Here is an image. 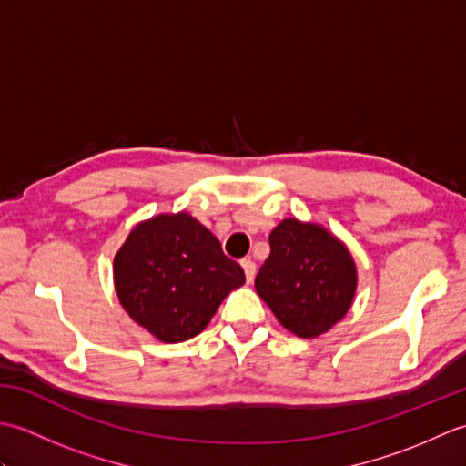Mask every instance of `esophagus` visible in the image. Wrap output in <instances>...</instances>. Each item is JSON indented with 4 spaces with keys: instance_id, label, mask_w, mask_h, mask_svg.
Segmentation results:
<instances>
[{
    "instance_id": "obj_1",
    "label": "esophagus",
    "mask_w": 466,
    "mask_h": 466,
    "mask_svg": "<svg viewBox=\"0 0 466 466\" xmlns=\"http://www.w3.org/2000/svg\"><path fill=\"white\" fill-rule=\"evenodd\" d=\"M242 268L246 274V282L250 284L254 280V274H256V264L250 258H246V260H242Z\"/></svg>"
}]
</instances>
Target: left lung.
Returning a JSON list of instances; mask_svg holds the SVG:
<instances>
[{
    "label": "left lung",
    "instance_id": "8db88e82",
    "mask_svg": "<svg viewBox=\"0 0 466 466\" xmlns=\"http://www.w3.org/2000/svg\"><path fill=\"white\" fill-rule=\"evenodd\" d=\"M268 240L256 292L300 339L329 332L350 310L359 284L350 250L324 226L299 218H284Z\"/></svg>",
    "mask_w": 466,
    "mask_h": 466
}]
</instances>
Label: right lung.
Listing matches in <instances>:
<instances>
[{"mask_svg":"<svg viewBox=\"0 0 466 466\" xmlns=\"http://www.w3.org/2000/svg\"><path fill=\"white\" fill-rule=\"evenodd\" d=\"M244 282L240 264L187 212L136 224L114 256L117 300L134 322L167 344L200 334Z\"/></svg>","mask_w":466,"mask_h":466,"instance_id":"1","label":"right lung"}]
</instances>
